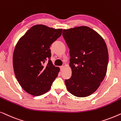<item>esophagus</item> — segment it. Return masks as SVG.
<instances>
[{"label": "esophagus", "instance_id": "obj_1", "mask_svg": "<svg viewBox=\"0 0 121 121\" xmlns=\"http://www.w3.org/2000/svg\"><path fill=\"white\" fill-rule=\"evenodd\" d=\"M60 70L62 71V70H63V69H64V66H60Z\"/></svg>", "mask_w": 121, "mask_h": 121}]
</instances>
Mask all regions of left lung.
Segmentation results:
<instances>
[{
	"instance_id": "8db88e82",
	"label": "left lung",
	"mask_w": 121,
	"mask_h": 121,
	"mask_svg": "<svg viewBox=\"0 0 121 121\" xmlns=\"http://www.w3.org/2000/svg\"><path fill=\"white\" fill-rule=\"evenodd\" d=\"M69 48L72 77L65 80L68 91L77 97L93 94L105 78L108 53L103 38L85 26L63 30Z\"/></svg>"
}]
</instances>
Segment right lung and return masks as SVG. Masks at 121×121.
Here are the masks:
<instances>
[{"mask_svg":"<svg viewBox=\"0 0 121 121\" xmlns=\"http://www.w3.org/2000/svg\"><path fill=\"white\" fill-rule=\"evenodd\" d=\"M62 29L44 25L31 27L18 41L13 53L15 75L22 88L31 95L40 96L48 91L60 71L50 59L49 49L62 35ZM47 59V65L43 63Z\"/></svg>","mask_w":121,"mask_h":121,"instance_id":"add662e5","label":"right lung"}]
</instances>
